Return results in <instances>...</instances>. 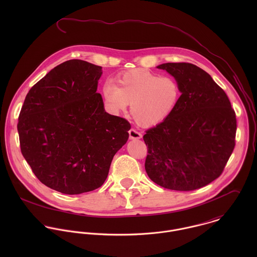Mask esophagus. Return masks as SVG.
Wrapping results in <instances>:
<instances>
[{"mask_svg":"<svg viewBox=\"0 0 257 257\" xmlns=\"http://www.w3.org/2000/svg\"><path fill=\"white\" fill-rule=\"evenodd\" d=\"M128 135H130V140H140L142 139V134L139 133L138 131H136L135 128H131L128 131Z\"/></svg>","mask_w":257,"mask_h":257,"instance_id":"34e87169","label":"esophagus"}]
</instances>
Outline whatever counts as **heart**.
Listing matches in <instances>:
<instances>
[{"label": "heart", "mask_w": 257, "mask_h": 257, "mask_svg": "<svg viewBox=\"0 0 257 257\" xmlns=\"http://www.w3.org/2000/svg\"><path fill=\"white\" fill-rule=\"evenodd\" d=\"M117 85L107 82L103 95L110 110L120 112L131 105L134 119L145 126L156 125L167 119L176 109L181 90L170 76L135 69L121 74Z\"/></svg>", "instance_id": "obj_1"}]
</instances>
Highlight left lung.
I'll return each instance as SVG.
<instances>
[{
  "label": "left lung",
  "instance_id": "1",
  "mask_svg": "<svg viewBox=\"0 0 257 257\" xmlns=\"http://www.w3.org/2000/svg\"><path fill=\"white\" fill-rule=\"evenodd\" d=\"M178 82L181 96L164 121L146 132V171L154 183L193 191L222 173L235 146L236 118L224 91L200 67L164 63Z\"/></svg>",
  "mask_w": 257,
  "mask_h": 257
}]
</instances>
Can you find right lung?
Here are the masks:
<instances>
[{
	"mask_svg": "<svg viewBox=\"0 0 257 257\" xmlns=\"http://www.w3.org/2000/svg\"><path fill=\"white\" fill-rule=\"evenodd\" d=\"M102 67L72 59L29 91L19 115L21 151L37 179L63 194L101 187L131 123L105 111L97 93Z\"/></svg>",
	"mask_w": 257,
	"mask_h": 257,
	"instance_id": "obj_1",
	"label": "right lung"
}]
</instances>
